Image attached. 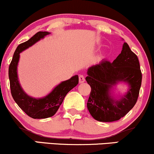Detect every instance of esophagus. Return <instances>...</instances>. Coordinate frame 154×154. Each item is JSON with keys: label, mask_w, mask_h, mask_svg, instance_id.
Instances as JSON below:
<instances>
[{"label": "esophagus", "mask_w": 154, "mask_h": 154, "mask_svg": "<svg viewBox=\"0 0 154 154\" xmlns=\"http://www.w3.org/2000/svg\"><path fill=\"white\" fill-rule=\"evenodd\" d=\"M85 81V77H84V75H79V83H82Z\"/></svg>", "instance_id": "1"}]
</instances>
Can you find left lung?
<instances>
[{"instance_id": "1", "label": "left lung", "mask_w": 154, "mask_h": 154, "mask_svg": "<svg viewBox=\"0 0 154 154\" xmlns=\"http://www.w3.org/2000/svg\"><path fill=\"white\" fill-rule=\"evenodd\" d=\"M86 81L91 87L87 109L92 117L99 122L119 120L134 107L141 88L142 74L137 55L124 42L122 52L113 63L103 60L89 67ZM119 81H124L130 88L119 100H114L110 89Z\"/></svg>"}]
</instances>
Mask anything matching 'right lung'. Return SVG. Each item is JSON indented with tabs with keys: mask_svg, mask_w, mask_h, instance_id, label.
Wrapping results in <instances>:
<instances>
[{
	"mask_svg": "<svg viewBox=\"0 0 154 154\" xmlns=\"http://www.w3.org/2000/svg\"><path fill=\"white\" fill-rule=\"evenodd\" d=\"M48 34L49 32H48L40 31L35 34L28 41L19 45L15 50L9 65L10 87L13 100L27 115L32 119H45L53 116L63 103L66 94L73 89L79 82L78 75L73 76L68 80L60 83L51 93L42 99H35L29 97L20 87L17 75V65L19 61L20 53Z\"/></svg>",
	"mask_w": 154,
	"mask_h": 154,
	"instance_id": "1",
	"label": "right lung"
}]
</instances>
